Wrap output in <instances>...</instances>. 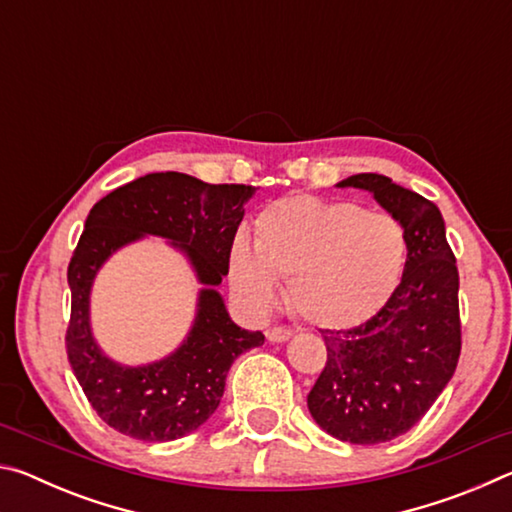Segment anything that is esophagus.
Instances as JSON below:
<instances>
[{
	"instance_id": "34e87169",
	"label": "esophagus",
	"mask_w": 512,
	"mask_h": 512,
	"mask_svg": "<svg viewBox=\"0 0 512 512\" xmlns=\"http://www.w3.org/2000/svg\"><path fill=\"white\" fill-rule=\"evenodd\" d=\"M291 336H293V332L287 327H271L266 332V339L271 343H284V341H289Z\"/></svg>"
}]
</instances>
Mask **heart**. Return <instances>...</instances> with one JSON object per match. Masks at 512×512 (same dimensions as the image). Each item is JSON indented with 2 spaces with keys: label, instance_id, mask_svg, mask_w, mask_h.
Instances as JSON below:
<instances>
[{
  "label": "heart",
  "instance_id": "b5f03b06",
  "mask_svg": "<svg viewBox=\"0 0 512 512\" xmlns=\"http://www.w3.org/2000/svg\"><path fill=\"white\" fill-rule=\"evenodd\" d=\"M404 264V228L393 216L348 201L289 196L259 212L253 246L235 239L228 277L257 314L275 305L277 282L287 280V300L300 318L345 329L391 300Z\"/></svg>",
  "mask_w": 512,
  "mask_h": 512
}]
</instances>
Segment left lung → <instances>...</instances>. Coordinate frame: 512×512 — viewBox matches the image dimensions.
Listing matches in <instances>:
<instances>
[{
	"label": "left lung",
	"mask_w": 512,
	"mask_h": 512,
	"mask_svg": "<svg viewBox=\"0 0 512 512\" xmlns=\"http://www.w3.org/2000/svg\"><path fill=\"white\" fill-rule=\"evenodd\" d=\"M336 187L370 192L404 228L409 253L400 287L375 316L352 329H320L327 363L307 406L329 436L377 445L409 431L454 375L458 271L443 214L427 198L379 173H357Z\"/></svg>",
	"instance_id": "8db88e82"
}]
</instances>
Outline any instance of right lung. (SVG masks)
<instances>
[{
	"label": "right lung",
	"mask_w": 512,
	"mask_h": 512,
	"mask_svg": "<svg viewBox=\"0 0 512 512\" xmlns=\"http://www.w3.org/2000/svg\"><path fill=\"white\" fill-rule=\"evenodd\" d=\"M255 187L210 185L178 171L146 173L92 207L67 268L72 318L67 359L99 418L124 436L167 443L196 431L219 409L225 377L239 354L264 343L262 332L230 318L219 284L244 205ZM146 236L168 241L202 284L195 320L167 358L128 367L108 358L91 332L89 298L98 271L121 247Z\"/></svg>",
	"instance_id": "right-lung-1"
}]
</instances>
